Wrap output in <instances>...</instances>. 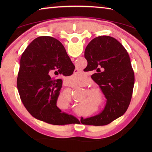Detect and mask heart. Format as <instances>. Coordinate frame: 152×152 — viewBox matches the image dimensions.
Wrapping results in <instances>:
<instances>
[{
	"label": "heart",
	"mask_w": 152,
	"mask_h": 152,
	"mask_svg": "<svg viewBox=\"0 0 152 152\" xmlns=\"http://www.w3.org/2000/svg\"><path fill=\"white\" fill-rule=\"evenodd\" d=\"M81 78L80 74H73L71 78V82L70 84L72 85H77V84H80V79ZM80 84L82 86H89L91 84V82L90 80L86 77V78L82 80L80 82ZM87 92L88 93H86V95L88 94V96H91V99L90 101H86L85 98L81 99L82 101L80 104L78 105V107H84L85 104H92L93 102H96V105L97 107H101L104 104L105 102V98L103 92H102V89L98 86H92L91 88H89L87 89Z\"/></svg>",
	"instance_id": "b5f03b06"
}]
</instances>
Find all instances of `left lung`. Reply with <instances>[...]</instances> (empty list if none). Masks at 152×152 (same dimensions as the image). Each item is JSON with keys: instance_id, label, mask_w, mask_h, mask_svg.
Wrapping results in <instances>:
<instances>
[{"instance_id": "left-lung-1", "label": "left lung", "mask_w": 152, "mask_h": 152, "mask_svg": "<svg viewBox=\"0 0 152 152\" xmlns=\"http://www.w3.org/2000/svg\"><path fill=\"white\" fill-rule=\"evenodd\" d=\"M84 57L92 80L102 89L107 99L103 110L95 116L83 119L84 125L109 124L122 116L132 99L135 76L130 58L120 42L110 36L95 37L86 46Z\"/></svg>"}]
</instances>
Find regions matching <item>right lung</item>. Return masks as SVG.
<instances>
[{
  "mask_svg": "<svg viewBox=\"0 0 152 152\" xmlns=\"http://www.w3.org/2000/svg\"><path fill=\"white\" fill-rule=\"evenodd\" d=\"M74 68L64 45L55 38L42 36L27 46L20 58L17 84L23 104L33 117L56 125L78 120L56 104L62 86L56 77L70 76Z\"/></svg>",
  "mask_w": 152,
  "mask_h": 152,
  "instance_id": "1",
  "label": "right lung"
}]
</instances>
